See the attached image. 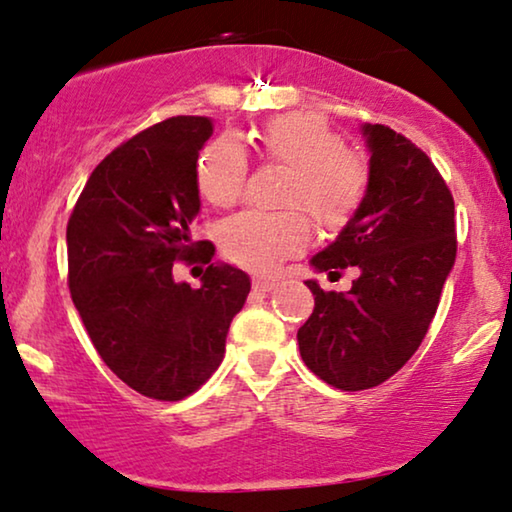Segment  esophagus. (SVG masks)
I'll return each instance as SVG.
<instances>
[{
	"instance_id": "obj_1",
	"label": "esophagus",
	"mask_w": 512,
	"mask_h": 512,
	"mask_svg": "<svg viewBox=\"0 0 512 512\" xmlns=\"http://www.w3.org/2000/svg\"><path fill=\"white\" fill-rule=\"evenodd\" d=\"M252 288L255 290H260V292H269V290H274L276 288V281H271V278H252Z\"/></svg>"
}]
</instances>
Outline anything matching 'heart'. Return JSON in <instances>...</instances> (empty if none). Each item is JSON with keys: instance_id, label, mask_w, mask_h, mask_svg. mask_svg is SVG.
<instances>
[{"instance_id": "heart-1", "label": "heart", "mask_w": 512, "mask_h": 512, "mask_svg": "<svg viewBox=\"0 0 512 512\" xmlns=\"http://www.w3.org/2000/svg\"><path fill=\"white\" fill-rule=\"evenodd\" d=\"M269 161L290 168L285 206L306 208L323 227L337 229L353 217L367 189V166L344 149V138L318 114H283L257 135ZM248 177V159L234 138H217L203 149L196 185L217 208L241 199ZM311 227L304 213L243 210L220 227V243L229 260L252 271L276 269L288 255L309 243Z\"/></svg>"}]
</instances>
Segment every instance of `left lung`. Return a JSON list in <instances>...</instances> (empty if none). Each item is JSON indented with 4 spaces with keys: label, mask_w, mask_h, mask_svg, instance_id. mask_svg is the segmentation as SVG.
<instances>
[{
    "label": "left lung",
    "mask_w": 512,
    "mask_h": 512,
    "mask_svg": "<svg viewBox=\"0 0 512 512\" xmlns=\"http://www.w3.org/2000/svg\"><path fill=\"white\" fill-rule=\"evenodd\" d=\"M370 152L363 203L335 241L311 257L316 271L356 267L349 292L316 297L297 342L306 367L330 386L363 391L393 377L419 349L454 267V199L433 161L405 135L363 124Z\"/></svg>",
    "instance_id": "8db88e82"
}]
</instances>
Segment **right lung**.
I'll list each match as a JSON object with an SVG mask.
<instances>
[{
  "label": "right lung",
  "instance_id": "1",
  "mask_svg": "<svg viewBox=\"0 0 512 512\" xmlns=\"http://www.w3.org/2000/svg\"><path fill=\"white\" fill-rule=\"evenodd\" d=\"M213 119L173 117L107 154L67 222L70 292L95 351L147 398L182 400L224 356L250 278L215 262L201 288L175 281L177 260L210 262L213 243L192 238L201 210L196 161Z\"/></svg>",
  "mask_w": 512,
  "mask_h": 512
}]
</instances>
